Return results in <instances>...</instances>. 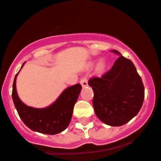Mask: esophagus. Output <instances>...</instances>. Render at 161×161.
<instances>
[{"label": "esophagus", "mask_w": 161, "mask_h": 161, "mask_svg": "<svg viewBox=\"0 0 161 161\" xmlns=\"http://www.w3.org/2000/svg\"><path fill=\"white\" fill-rule=\"evenodd\" d=\"M80 83L81 85H82L83 87H85V86L88 85L87 80H86V77H83V78H81L80 80Z\"/></svg>", "instance_id": "1"}]
</instances>
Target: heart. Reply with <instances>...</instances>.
Instances as JSON below:
<instances>
[{"label":"heart","mask_w":161,"mask_h":161,"mask_svg":"<svg viewBox=\"0 0 161 161\" xmlns=\"http://www.w3.org/2000/svg\"><path fill=\"white\" fill-rule=\"evenodd\" d=\"M104 68H105L104 61H100V62L99 63L98 67H97V69H98L99 71H103Z\"/></svg>","instance_id":"1"}]
</instances>
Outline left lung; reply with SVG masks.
<instances>
[{"mask_svg":"<svg viewBox=\"0 0 161 161\" xmlns=\"http://www.w3.org/2000/svg\"><path fill=\"white\" fill-rule=\"evenodd\" d=\"M120 56L102 77H91L93 106L97 116L111 126L123 125L138 113L144 98V87L136 68L116 50Z\"/></svg>","mask_w":161,"mask_h":161,"instance_id":"8db88e82","label":"left lung"}]
</instances>
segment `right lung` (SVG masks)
<instances>
[{
  "label": "right lung",
  "instance_id": "right-lung-1",
  "mask_svg": "<svg viewBox=\"0 0 161 161\" xmlns=\"http://www.w3.org/2000/svg\"><path fill=\"white\" fill-rule=\"evenodd\" d=\"M18 73L14 77L13 84L12 98L23 123L32 131L42 134L56 135L65 130L71 122L74 106L82 88L80 84H77L64 90L51 106L43 109H36L26 106L18 97L16 88Z\"/></svg>",
  "mask_w": 161,
  "mask_h": 161
}]
</instances>
